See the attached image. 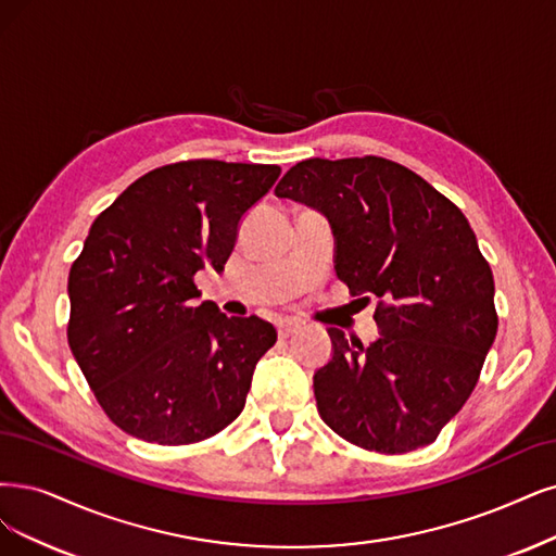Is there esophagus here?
<instances>
[{
    "label": "esophagus",
    "mask_w": 556,
    "mask_h": 556,
    "mask_svg": "<svg viewBox=\"0 0 556 556\" xmlns=\"http://www.w3.org/2000/svg\"><path fill=\"white\" fill-rule=\"evenodd\" d=\"M298 330H300V323H298V320H291V318H281V320L277 323V332H279V337H281V339H286V337L295 334Z\"/></svg>",
    "instance_id": "esophagus-1"
}]
</instances>
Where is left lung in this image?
<instances>
[{"mask_svg": "<svg viewBox=\"0 0 556 556\" xmlns=\"http://www.w3.org/2000/svg\"><path fill=\"white\" fill-rule=\"evenodd\" d=\"M323 213L334 270L355 302L378 300L380 337L337 327L314 374L320 419L380 454L435 442L475 389L497 334L495 281L469 222L433 185L392 160H302L275 188Z\"/></svg>", "mask_w": 556, "mask_h": 556, "instance_id": "1", "label": "left lung"}]
</instances>
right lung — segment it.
I'll return each mask as SVG.
<instances>
[{
  "mask_svg": "<svg viewBox=\"0 0 556 556\" xmlns=\"http://www.w3.org/2000/svg\"><path fill=\"white\" fill-rule=\"evenodd\" d=\"M279 174L277 164H167L91 224L68 275V343L98 403L128 435L192 444L242 413L277 330L199 304L194 275L224 270L244 213Z\"/></svg>",
  "mask_w": 556,
  "mask_h": 556,
  "instance_id": "add662e5",
  "label": "right lung"
}]
</instances>
